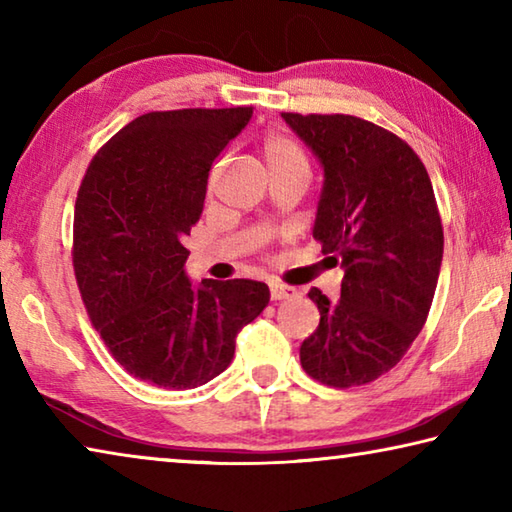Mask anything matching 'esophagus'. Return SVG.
I'll return each instance as SVG.
<instances>
[{
	"instance_id": "obj_1",
	"label": "esophagus",
	"mask_w": 512,
	"mask_h": 512,
	"mask_svg": "<svg viewBox=\"0 0 512 512\" xmlns=\"http://www.w3.org/2000/svg\"><path fill=\"white\" fill-rule=\"evenodd\" d=\"M296 296L298 291L293 287H287V284H280V282H271V300H289Z\"/></svg>"
}]
</instances>
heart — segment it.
<instances>
[{
	"mask_svg": "<svg viewBox=\"0 0 512 512\" xmlns=\"http://www.w3.org/2000/svg\"><path fill=\"white\" fill-rule=\"evenodd\" d=\"M264 158L271 171L284 167H307V158L300 146L282 133H271L264 137Z\"/></svg>",
	"mask_w": 512,
	"mask_h": 512,
	"instance_id": "obj_1",
	"label": "heart"
}]
</instances>
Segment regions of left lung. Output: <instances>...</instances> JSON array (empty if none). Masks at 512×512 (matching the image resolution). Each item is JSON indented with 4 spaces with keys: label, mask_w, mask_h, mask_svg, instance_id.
Segmentation results:
<instances>
[{
    "label": "left lung",
    "mask_w": 512,
    "mask_h": 512,
    "mask_svg": "<svg viewBox=\"0 0 512 512\" xmlns=\"http://www.w3.org/2000/svg\"><path fill=\"white\" fill-rule=\"evenodd\" d=\"M282 119L323 167L314 239L343 268L339 300L309 291L320 323L300 363L320 384H368L400 363L436 293L443 225L429 173L409 144L366 119Z\"/></svg>",
    "instance_id": "obj_1"
}]
</instances>
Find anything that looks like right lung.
<instances>
[{
	"label": "right lung",
	"instance_id": "add662e5",
	"mask_svg": "<svg viewBox=\"0 0 512 512\" xmlns=\"http://www.w3.org/2000/svg\"><path fill=\"white\" fill-rule=\"evenodd\" d=\"M253 108H187L133 119L94 155L74 210V273L115 361L149 384L185 391L230 366L239 329L268 287L185 273V237L203 214L212 162Z\"/></svg>",
	"mask_w": 512,
	"mask_h": 512
}]
</instances>
